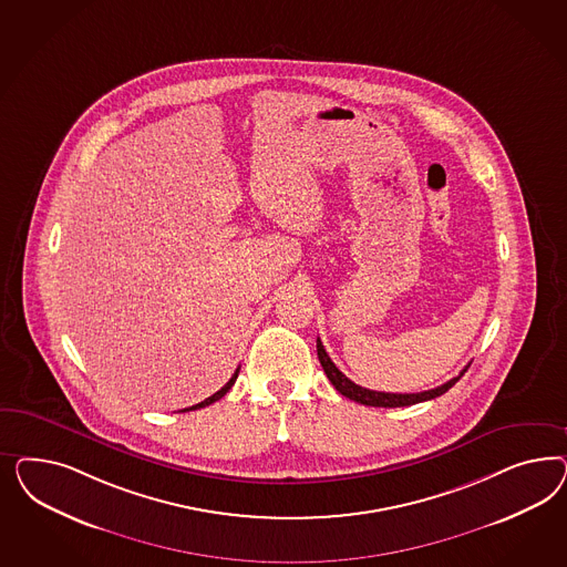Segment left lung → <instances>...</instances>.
I'll return each mask as SVG.
<instances>
[{
	"instance_id": "obj_1",
	"label": "left lung",
	"mask_w": 567,
	"mask_h": 567,
	"mask_svg": "<svg viewBox=\"0 0 567 567\" xmlns=\"http://www.w3.org/2000/svg\"><path fill=\"white\" fill-rule=\"evenodd\" d=\"M318 347V360L322 363L324 372H327L328 380L332 382V386L341 393V395L351 399V401H358L361 405H370V408H405V405H415V403H422V401H430L434 396L445 395L446 391L464 377L470 368V363L462 370L460 377L451 378L445 384L436 386V389H430L424 393H380V391H370V389H363L360 384H355L353 380L344 377L343 372L332 363V360L328 358L327 349L322 341L318 339L316 341Z\"/></svg>"
}]
</instances>
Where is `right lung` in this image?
<instances>
[{
    "mask_svg": "<svg viewBox=\"0 0 567 567\" xmlns=\"http://www.w3.org/2000/svg\"><path fill=\"white\" fill-rule=\"evenodd\" d=\"M237 377H239V368H237V372L233 374V378L224 384L223 389L218 391V393H214L212 396H207L206 401H202V403H197V405H190V408H187V410H181V412H193V410H202V408H207V405H212L214 401H218V399H223L228 391H230V386L235 384V380H237Z\"/></svg>",
    "mask_w": 567,
    "mask_h": 567,
    "instance_id": "right-lung-1",
    "label": "right lung"
}]
</instances>
